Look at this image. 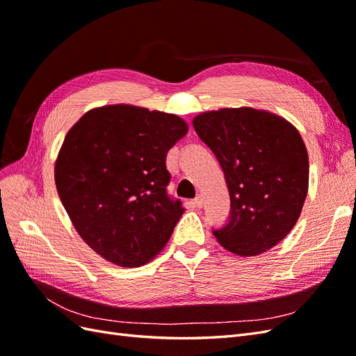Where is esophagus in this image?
Segmentation results:
<instances>
[{
	"mask_svg": "<svg viewBox=\"0 0 356 356\" xmlns=\"http://www.w3.org/2000/svg\"><path fill=\"white\" fill-rule=\"evenodd\" d=\"M195 207H196V208H202V207H203V197H202V196H197V197L195 199Z\"/></svg>",
	"mask_w": 356,
	"mask_h": 356,
	"instance_id": "34e87169",
	"label": "esophagus"
}]
</instances>
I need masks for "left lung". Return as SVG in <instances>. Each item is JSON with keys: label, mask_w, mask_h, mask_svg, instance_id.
<instances>
[{"label": "left lung", "mask_w": 356, "mask_h": 356, "mask_svg": "<svg viewBox=\"0 0 356 356\" xmlns=\"http://www.w3.org/2000/svg\"><path fill=\"white\" fill-rule=\"evenodd\" d=\"M193 126L217 157L230 195L229 222L215 238L242 257L276 246L296 225L309 188V156L297 129L251 106L202 113Z\"/></svg>", "instance_id": "1"}]
</instances>
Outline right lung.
Here are the masks:
<instances>
[{"label": "right lung", "instance_id": "obj_1", "mask_svg": "<svg viewBox=\"0 0 356 356\" xmlns=\"http://www.w3.org/2000/svg\"><path fill=\"white\" fill-rule=\"evenodd\" d=\"M188 132L175 114L117 104L86 113L63 139L55 182L81 239L106 261L139 267L163 250L184 208L166 156Z\"/></svg>", "mask_w": 356, "mask_h": 356}]
</instances>
